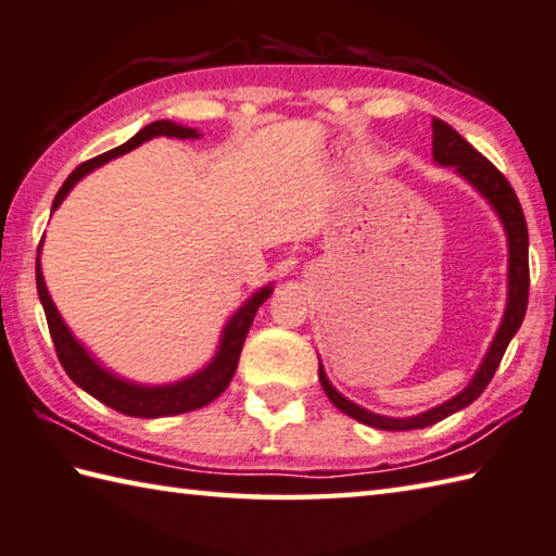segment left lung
Returning a JSON list of instances; mask_svg holds the SVG:
<instances>
[{
  "mask_svg": "<svg viewBox=\"0 0 556 556\" xmlns=\"http://www.w3.org/2000/svg\"><path fill=\"white\" fill-rule=\"evenodd\" d=\"M432 160L440 167H454L464 181L479 191V194L489 201V206L496 211L498 220L506 230L508 240V299H506V311H503L501 326L493 336L491 345L483 355L479 369L473 371L471 381L464 387L457 396L447 399L440 406L422 410L418 416L408 418H391V416H379V413H371L367 408L357 406L350 399L342 396V393L332 387L330 379L326 377V369H323L318 359V379L320 387L326 391V396L332 401V406L348 413L350 418L365 422L369 428L379 430H418L428 428L432 422H440L442 418L452 416L462 408H467L469 403L481 396V391L489 387V381L496 375L503 355H506L508 342L513 336L520 330L525 311H528V291H530V267H528V224H525L520 201L516 191L508 185V179L503 177L496 167H493L486 157H483L479 150H473L467 140H464L457 130L440 118H432Z\"/></svg>",
  "mask_w": 556,
  "mask_h": 556,
  "instance_id": "8db88e82",
  "label": "left lung"
}]
</instances>
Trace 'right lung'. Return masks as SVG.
<instances>
[{"instance_id": "obj_1", "label": "right lung", "mask_w": 556, "mask_h": 556, "mask_svg": "<svg viewBox=\"0 0 556 556\" xmlns=\"http://www.w3.org/2000/svg\"><path fill=\"white\" fill-rule=\"evenodd\" d=\"M157 136L181 138V140L201 138L197 128L181 126V124H175V121H165V118L153 121V124L140 128L134 138L126 140L124 146L106 150V153L97 155L79 165L75 173L65 179V185L60 187V191L53 199V208H50V214H53V211L63 204L65 197L73 191V187L85 175H89L97 167L106 165L109 160L130 153V150L143 146L146 140H153ZM40 245H43V240H40ZM36 289H38L40 304H43V311H46L48 330H50V338H53L58 359H60V365H63V369L67 371V377L73 379L79 389H85L89 396L102 401L104 406L124 413V416H134V418L179 416V413L197 410L214 401L216 396H220V393H224L230 383V379H233V375H236L240 350H243V342L248 338L252 318H255L257 308L265 304V301L271 296V291H275V287H271V281H269V285L260 287L255 294L245 299V304L226 320L224 330H220L218 348L214 352V357H211L199 371H194V375H189L179 381H169V383H140V381H130L126 377H118L116 371L104 367L102 362H99L92 352H89L83 342L73 336V330L65 326L63 316H60L58 306L53 304V299H50V294H48L43 269H40V248H38V257H36Z\"/></svg>"}]
</instances>
